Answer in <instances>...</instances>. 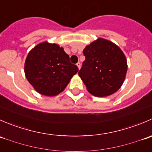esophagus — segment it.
<instances>
[{
  "label": "esophagus",
  "instance_id": "34e87169",
  "mask_svg": "<svg viewBox=\"0 0 152 152\" xmlns=\"http://www.w3.org/2000/svg\"><path fill=\"white\" fill-rule=\"evenodd\" d=\"M76 65H77L78 66V67H79V69H80V67H81V62H77V63H76Z\"/></svg>",
  "mask_w": 152,
  "mask_h": 152
}]
</instances>
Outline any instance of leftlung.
Returning a JSON list of instances; mask_svg holds the SVG:
<instances>
[{
  "label": "left lung",
  "instance_id": "1",
  "mask_svg": "<svg viewBox=\"0 0 152 152\" xmlns=\"http://www.w3.org/2000/svg\"><path fill=\"white\" fill-rule=\"evenodd\" d=\"M85 60L79 71L89 93L104 97L115 93L124 83L127 71L125 55L110 41L99 38L86 46Z\"/></svg>",
  "mask_w": 152,
  "mask_h": 152
}]
</instances>
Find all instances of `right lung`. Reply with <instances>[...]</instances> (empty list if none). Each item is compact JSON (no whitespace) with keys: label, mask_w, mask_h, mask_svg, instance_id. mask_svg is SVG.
<instances>
[{"label":"right lung","mask_w":152,"mask_h":152,"mask_svg":"<svg viewBox=\"0 0 152 152\" xmlns=\"http://www.w3.org/2000/svg\"><path fill=\"white\" fill-rule=\"evenodd\" d=\"M78 70L62 48L47 42L34 48L25 62V74L29 83L38 93L48 96L63 91Z\"/></svg>","instance_id":"add662e5"}]
</instances>
